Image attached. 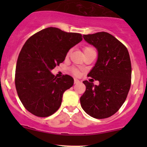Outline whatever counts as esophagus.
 I'll return each mask as SVG.
<instances>
[{
    "label": "esophagus",
    "mask_w": 147,
    "mask_h": 147,
    "mask_svg": "<svg viewBox=\"0 0 147 147\" xmlns=\"http://www.w3.org/2000/svg\"><path fill=\"white\" fill-rule=\"evenodd\" d=\"M74 82H75V84H77L79 83V81L77 79H75V80H74Z\"/></svg>",
    "instance_id": "obj_1"
}]
</instances>
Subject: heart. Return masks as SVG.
I'll use <instances>...</instances> for the list:
<instances>
[{"label":"heart","instance_id":"1","mask_svg":"<svg viewBox=\"0 0 147 147\" xmlns=\"http://www.w3.org/2000/svg\"><path fill=\"white\" fill-rule=\"evenodd\" d=\"M95 50V49L92 48V47L86 46L85 48H84V52L85 53V52H87L88 51H90V50ZM70 51H69L68 53H67V56H68V55H70ZM72 73H73L74 75H78L79 74V70L77 68H72Z\"/></svg>","mask_w":147,"mask_h":147}]
</instances>
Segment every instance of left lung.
<instances>
[{
    "label": "left lung",
    "instance_id": "1",
    "mask_svg": "<svg viewBox=\"0 0 147 147\" xmlns=\"http://www.w3.org/2000/svg\"><path fill=\"white\" fill-rule=\"evenodd\" d=\"M98 51V59L88 76L98 80L95 86L84 81L86 91L80 97L84 111L96 119L112 116L125 102L131 84V63L127 48L105 32L84 34Z\"/></svg>",
    "mask_w": 147,
    "mask_h": 147
}]
</instances>
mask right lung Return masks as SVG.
<instances>
[{
  "label": "right lung",
  "mask_w": 147,
  "mask_h": 147,
  "mask_svg": "<svg viewBox=\"0 0 147 147\" xmlns=\"http://www.w3.org/2000/svg\"><path fill=\"white\" fill-rule=\"evenodd\" d=\"M82 37L81 34L50 27L25 43L16 63L15 86L22 104L32 114L45 117L59 109L63 92L72 86L74 79L68 75L57 78L50 70L65 60Z\"/></svg>",
  "instance_id": "add662e5"
}]
</instances>
